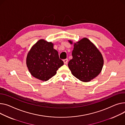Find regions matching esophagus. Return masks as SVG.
Masks as SVG:
<instances>
[{"instance_id": "1", "label": "esophagus", "mask_w": 125, "mask_h": 125, "mask_svg": "<svg viewBox=\"0 0 125 125\" xmlns=\"http://www.w3.org/2000/svg\"><path fill=\"white\" fill-rule=\"evenodd\" d=\"M63 62H64V64H67V63H68V59H65L63 60Z\"/></svg>"}]
</instances>
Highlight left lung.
I'll return each mask as SVG.
<instances>
[{"mask_svg":"<svg viewBox=\"0 0 125 125\" xmlns=\"http://www.w3.org/2000/svg\"><path fill=\"white\" fill-rule=\"evenodd\" d=\"M69 42L73 44L71 40ZM72 59L68 64L73 76L82 82H89L102 70L104 58L101 52L91 42L83 38L74 43Z\"/></svg>","mask_w":125,"mask_h":125,"instance_id":"obj_1","label":"left lung"}]
</instances>
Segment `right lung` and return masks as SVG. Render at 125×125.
Returning a JSON list of instances; mask_svg holds the SVG:
<instances>
[{"mask_svg":"<svg viewBox=\"0 0 125 125\" xmlns=\"http://www.w3.org/2000/svg\"><path fill=\"white\" fill-rule=\"evenodd\" d=\"M26 64L33 77L46 81L55 75L64 63L59 59L58 51L54 49V44L41 39L29 51Z\"/></svg>","mask_w":125,"mask_h":125,"instance_id":"obj_1","label":"right lung"}]
</instances>
